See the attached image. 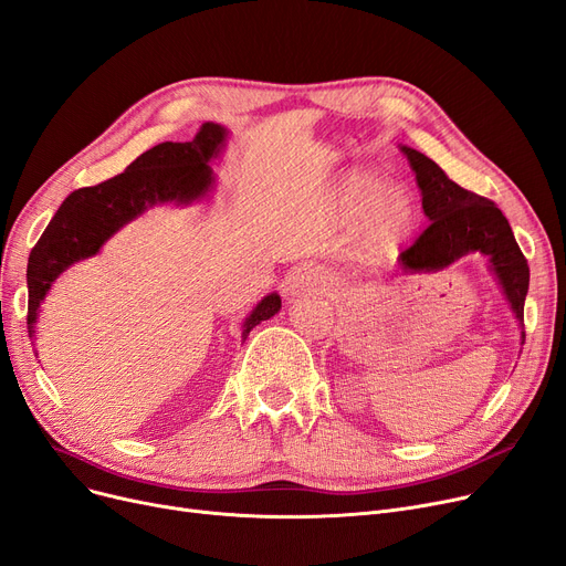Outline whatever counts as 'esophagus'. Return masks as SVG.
I'll return each instance as SVG.
<instances>
[{
  "label": "esophagus",
  "mask_w": 566,
  "mask_h": 566,
  "mask_svg": "<svg viewBox=\"0 0 566 566\" xmlns=\"http://www.w3.org/2000/svg\"><path fill=\"white\" fill-rule=\"evenodd\" d=\"M324 286V275L314 268H298L293 270L286 280V296H298L305 291H316Z\"/></svg>",
  "instance_id": "esophagus-1"
}]
</instances>
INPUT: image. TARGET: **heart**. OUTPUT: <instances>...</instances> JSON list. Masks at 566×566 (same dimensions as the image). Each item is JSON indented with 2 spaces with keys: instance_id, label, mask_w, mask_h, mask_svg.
<instances>
[{
  "instance_id": "heart-1",
  "label": "heart",
  "mask_w": 566,
  "mask_h": 566,
  "mask_svg": "<svg viewBox=\"0 0 566 566\" xmlns=\"http://www.w3.org/2000/svg\"><path fill=\"white\" fill-rule=\"evenodd\" d=\"M384 187L373 170H352L344 176L337 199L347 214L360 212V235L373 254H384L409 233L413 224V203L400 187Z\"/></svg>"
}]
</instances>
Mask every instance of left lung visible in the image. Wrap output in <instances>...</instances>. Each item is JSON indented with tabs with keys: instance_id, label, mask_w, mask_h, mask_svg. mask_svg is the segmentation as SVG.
<instances>
[{
	"instance_id": "left-lung-1",
	"label": "left lung",
	"mask_w": 566,
	"mask_h": 566,
	"mask_svg": "<svg viewBox=\"0 0 566 566\" xmlns=\"http://www.w3.org/2000/svg\"><path fill=\"white\" fill-rule=\"evenodd\" d=\"M402 153L413 168L423 196V212L430 219L426 231L400 254L402 265L407 270H434L470 252H481L490 256V265L495 270L515 318L523 322L530 265L502 210L483 196L455 185L430 157L411 147H402Z\"/></svg>"
}]
</instances>
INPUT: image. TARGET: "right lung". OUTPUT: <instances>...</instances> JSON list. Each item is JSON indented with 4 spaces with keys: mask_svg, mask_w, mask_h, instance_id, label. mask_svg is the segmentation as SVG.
<instances>
[{
    "mask_svg": "<svg viewBox=\"0 0 566 566\" xmlns=\"http://www.w3.org/2000/svg\"><path fill=\"white\" fill-rule=\"evenodd\" d=\"M227 129L206 122L187 143H159L134 159L119 176L71 191L51 224L30 252L28 263V331L34 335L36 310L60 273L81 259L94 256L102 244L140 212L155 203H189L212 185L210 159L222 147ZM282 301L277 293L265 296L248 316L242 339L250 331L277 314Z\"/></svg>",
    "mask_w": 566,
    "mask_h": 566,
    "instance_id": "obj_1",
    "label": "right lung"
}]
</instances>
